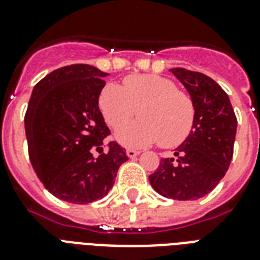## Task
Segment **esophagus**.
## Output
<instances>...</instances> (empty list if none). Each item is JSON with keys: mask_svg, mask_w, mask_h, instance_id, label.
<instances>
[{"mask_svg": "<svg viewBox=\"0 0 260 260\" xmlns=\"http://www.w3.org/2000/svg\"><path fill=\"white\" fill-rule=\"evenodd\" d=\"M126 155H127L130 159H133V157H136L137 155H140V152L136 151V149H126Z\"/></svg>", "mask_w": 260, "mask_h": 260, "instance_id": "esophagus-1", "label": "esophagus"}]
</instances>
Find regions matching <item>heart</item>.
<instances>
[{"mask_svg":"<svg viewBox=\"0 0 260 260\" xmlns=\"http://www.w3.org/2000/svg\"><path fill=\"white\" fill-rule=\"evenodd\" d=\"M105 122L118 128L139 111L141 119L119 128L115 137L126 146H146L159 141L161 148L182 144L194 124L192 97L169 78L145 74L132 75L123 86L107 83L99 95Z\"/></svg>","mask_w":260,"mask_h":260,"instance_id":"heart-1","label":"heart"}]
</instances>
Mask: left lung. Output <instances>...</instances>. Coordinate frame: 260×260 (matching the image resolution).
I'll list each match as a JSON object with an SVG mask.
<instances>
[{
  "mask_svg": "<svg viewBox=\"0 0 260 260\" xmlns=\"http://www.w3.org/2000/svg\"><path fill=\"white\" fill-rule=\"evenodd\" d=\"M192 97L196 109L188 138L171 159L160 160L149 175L152 188L174 200H197L225 177L233 157L237 119L225 90L202 72L171 68Z\"/></svg>",
  "mask_w": 260,
  "mask_h": 260,
  "instance_id": "8db88e82",
  "label": "left lung"
}]
</instances>
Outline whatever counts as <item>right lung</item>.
<instances>
[{
    "label": "right lung",
    "instance_id": "right-lung-1",
    "mask_svg": "<svg viewBox=\"0 0 260 260\" xmlns=\"http://www.w3.org/2000/svg\"><path fill=\"white\" fill-rule=\"evenodd\" d=\"M108 74L89 64H72L48 74L34 86L24 116L28 156L35 173L53 196L74 204L104 197L127 160L111 141L99 108ZM101 155L92 156V149Z\"/></svg>",
    "mask_w": 260,
    "mask_h": 260
}]
</instances>
